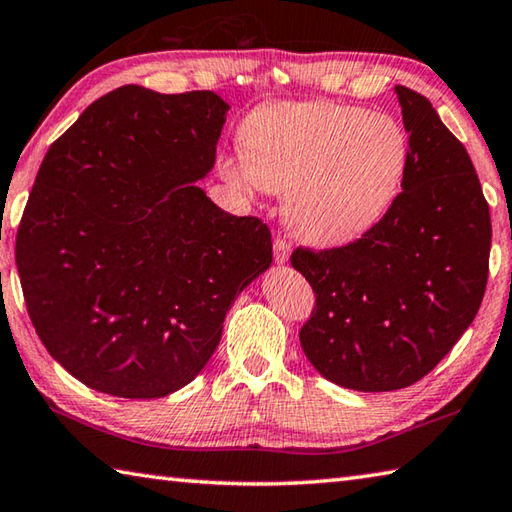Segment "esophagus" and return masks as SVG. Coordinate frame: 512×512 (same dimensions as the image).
<instances>
[{"label":"esophagus","instance_id":"esophagus-1","mask_svg":"<svg viewBox=\"0 0 512 512\" xmlns=\"http://www.w3.org/2000/svg\"><path fill=\"white\" fill-rule=\"evenodd\" d=\"M273 255H275L277 264H286L288 257H291V246H288L284 239H275L273 241Z\"/></svg>","mask_w":512,"mask_h":512}]
</instances>
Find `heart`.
Listing matches in <instances>:
<instances>
[{"instance_id": "heart-1", "label": "heart", "mask_w": 512, "mask_h": 512, "mask_svg": "<svg viewBox=\"0 0 512 512\" xmlns=\"http://www.w3.org/2000/svg\"><path fill=\"white\" fill-rule=\"evenodd\" d=\"M244 147L221 159L232 188L286 192L284 217L311 246L360 239L392 208L410 141L396 118L336 102H275L241 127Z\"/></svg>"}]
</instances>
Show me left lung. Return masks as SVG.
I'll return each instance as SVG.
<instances>
[{"label":"left lung","instance_id":"obj_1","mask_svg":"<svg viewBox=\"0 0 512 512\" xmlns=\"http://www.w3.org/2000/svg\"><path fill=\"white\" fill-rule=\"evenodd\" d=\"M394 94L410 141L403 192L362 239L291 257L318 302L300 331L304 356L356 392L430 374L475 320L488 282L492 226L475 165L430 100L403 85Z\"/></svg>","mask_w":512,"mask_h":512}]
</instances>
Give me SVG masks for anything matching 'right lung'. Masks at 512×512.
I'll use <instances>...</instances> for the list:
<instances>
[{
  "label": "right lung",
  "mask_w": 512,
  "mask_h": 512,
  "mask_svg": "<svg viewBox=\"0 0 512 512\" xmlns=\"http://www.w3.org/2000/svg\"><path fill=\"white\" fill-rule=\"evenodd\" d=\"M230 105L125 85L82 111L37 172L15 262L42 345L80 383L161 398L197 378L271 232L212 203Z\"/></svg>",
  "instance_id": "right-lung-1"
}]
</instances>
